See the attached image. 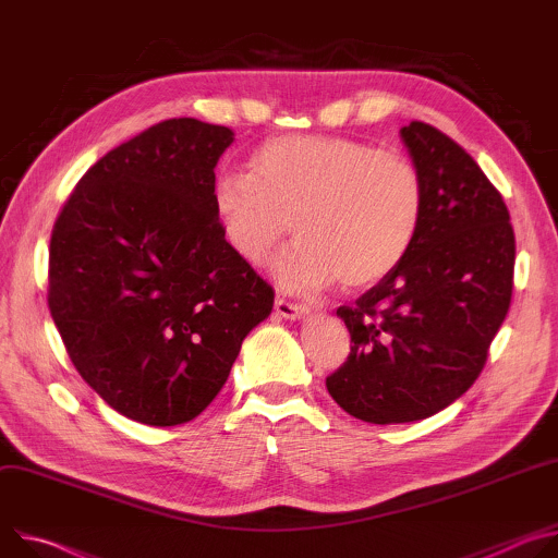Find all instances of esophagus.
<instances>
[{
    "label": "esophagus",
    "instance_id": "obj_1",
    "mask_svg": "<svg viewBox=\"0 0 558 558\" xmlns=\"http://www.w3.org/2000/svg\"><path fill=\"white\" fill-rule=\"evenodd\" d=\"M275 311H277L279 317L290 319V322L305 319V315H307V307L296 305V303H290V301H286V299H277V301H275Z\"/></svg>",
    "mask_w": 558,
    "mask_h": 558
}]
</instances>
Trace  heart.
<instances>
[{
	"label": "heart",
	"instance_id": "b5f03b06",
	"mask_svg": "<svg viewBox=\"0 0 558 558\" xmlns=\"http://www.w3.org/2000/svg\"><path fill=\"white\" fill-rule=\"evenodd\" d=\"M251 168L215 177L213 213L223 245L247 266L266 262L292 221L299 243L272 264L283 290L375 288L410 253L425 193L408 157L343 137L281 135L255 150Z\"/></svg>",
	"mask_w": 558,
	"mask_h": 558
}]
</instances>
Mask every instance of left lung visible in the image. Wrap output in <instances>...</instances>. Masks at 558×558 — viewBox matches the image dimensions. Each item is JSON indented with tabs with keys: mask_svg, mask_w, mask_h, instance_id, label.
Returning <instances> with one entry per match:
<instances>
[{
	"mask_svg": "<svg viewBox=\"0 0 558 558\" xmlns=\"http://www.w3.org/2000/svg\"><path fill=\"white\" fill-rule=\"evenodd\" d=\"M401 140L423 179V219L401 266L341 305L352 350L326 379L352 416L410 423L454 403L481 375L512 299L514 230L478 163L429 123Z\"/></svg>",
	"mask_w": 558,
	"mask_h": 558,
	"instance_id": "obj_1",
	"label": "left lung"
}]
</instances>
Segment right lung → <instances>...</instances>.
I'll return each mask as SVG.
<instances>
[{"instance_id":"1","label":"right lung","mask_w":558,"mask_h":558,"mask_svg":"<svg viewBox=\"0 0 558 558\" xmlns=\"http://www.w3.org/2000/svg\"><path fill=\"white\" fill-rule=\"evenodd\" d=\"M234 133L168 119L104 155L50 236L48 305L82 379L146 425L199 416L272 288L223 245L210 204Z\"/></svg>"}]
</instances>
